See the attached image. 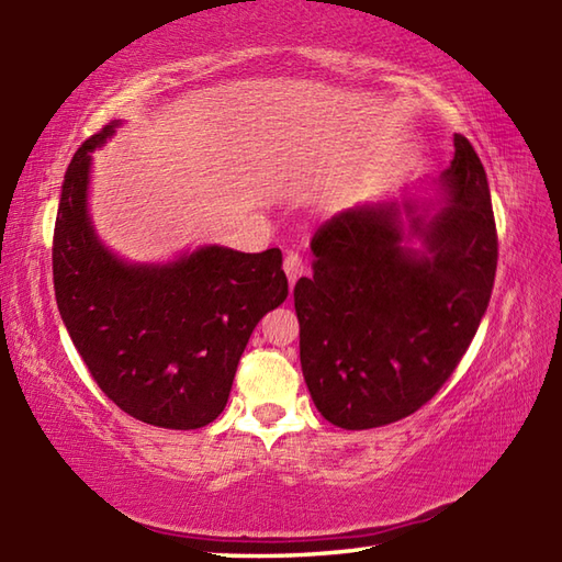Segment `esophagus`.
Wrapping results in <instances>:
<instances>
[{
	"label": "esophagus",
	"mask_w": 562,
	"mask_h": 562,
	"mask_svg": "<svg viewBox=\"0 0 562 562\" xmlns=\"http://www.w3.org/2000/svg\"><path fill=\"white\" fill-rule=\"evenodd\" d=\"M282 270H284V274H288L290 288H294V282L304 274V260H302V256L294 254V250H290V254L284 256V260H282Z\"/></svg>",
	"instance_id": "1"
}]
</instances>
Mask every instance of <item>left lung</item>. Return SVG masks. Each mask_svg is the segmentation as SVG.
Segmentation results:
<instances>
[{"instance_id": "8db88e82", "label": "left lung", "mask_w": 562, "mask_h": 562, "mask_svg": "<svg viewBox=\"0 0 562 562\" xmlns=\"http://www.w3.org/2000/svg\"><path fill=\"white\" fill-rule=\"evenodd\" d=\"M453 147L429 198L348 207L312 238L314 278L294 284L302 372L318 413L342 429L425 405L485 316L497 268L491 188L471 142L453 135Z\"/></svg>"}]
</instances>
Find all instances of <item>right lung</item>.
Wrapping results in <instances>:
<instances>
[{
    "label": "right lung",
    "instance_id": "right-lung-1",
    "mask_svg": "<svg viewBox=\"0 0 562 562\" xmlns=\"http://www.w3.org/2000/svg\"><path fill=\"white\" fill-rule=\"evenodd\" d=\"M117 125L83 142L65 173L53 238L57 308L117 408L154 427L198 429L224 411L258 321L288 300L282 254L210 244L169 262L117 258L89 214L91 151Z\"/></svg>",
    "mask_w": 562,
    "mask_h": 562
}]
</instances>
